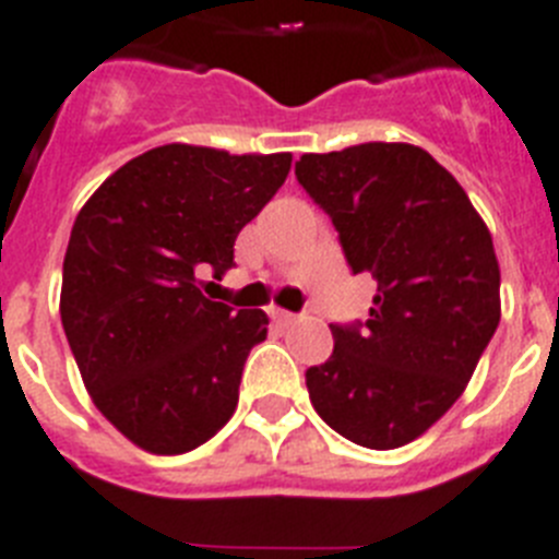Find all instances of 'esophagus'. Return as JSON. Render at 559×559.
I'll return each instance as SVG.
<instances>
[{"mask_svg":"<svg viewBox=\"0 0 559 559\" xmlns=\"http://www.w3.org/2000/svg\"><path fill=\"white\" fill-rule=\"evenodd\" d=\"M272 321L281 323V326H287V323L295 321L293 312H287V309H272Z\"/></svg>","mask_w":559,"mask_h":559,"instance_id":"34e87169","label":"esophagus"}]
</instances>
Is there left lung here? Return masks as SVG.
<instances>
[{"label": "left lung", "instance_id": "1", "mask_svg": "<svg viewBox=\"0 0 559 559\" xmlns=\"http://www.w3.org/2000/svg\"><path fill=\"white\" fill-rule=\"evenodd\" d=\"M295 178L332 218L352 275L378 281L367 321L330 323L309 401L346 440L397 449L463 395L500 323V266L463 187L415 144L307 153Z\"/></svg>", "mask_w": 559, "mask_h": 559}]
</instances>
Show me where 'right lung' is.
<instances>
[{"label":"right lung","instance_id":"1","mask_svg":"<svg viewBox=\"0 0 559 559\" xmlns=\"http://www.w3.org/2000/svg\"><path fill=\"white\" fill-rule=\"evenodd\" d=\"M289 164V153L164 144L119 167L76 215L64 335L98 412L135 447L185 454L236 412L243 360L270 318L210 301L201 278L233 266L238 233Z\"/></svg>","mask_w":559,"mask_h":559}]
</instances>
